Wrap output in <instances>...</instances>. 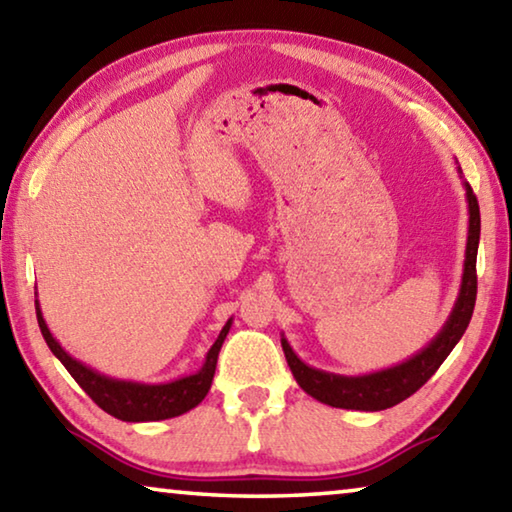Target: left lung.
<instances>
[{
	"mask_svg": "<svg viewBox=\"0 0 512 512\" xmlns=\"http://www.w3.org/2000/svg\"><path fill=\"white\" fill-rule=\"evenodd\" d=\"M458 174L463 177V170H460V167ZM463 188L469 211L463 279H460L456 304L451 308V313L440 333L435 335L422 351H417L415 356H410L404 363L392 365L388 370L360 376L315 370V367L306 365L304 360L292 351L286 335H281V347L290 365V372L306 395H311L313 399L333 408L372 410L374 413V410L392 408L397 406L399 401L408 399L413 392L420 390L422 385L431 379L442 363H445L451 349H454L458 345V340L463 338L476 304V251H479L481 238V213L472 186L463 181Z\"/></svg>",
	"mask_w": 512,
	"mask_h": 512,
	"instance_id": "obj_1",
	"label": "left lung"
}]
</instances>
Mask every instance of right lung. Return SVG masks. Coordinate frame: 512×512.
<instances>
[{
  "label": "right lung",
  "mask_w": 512,
  "mask_h": 512,
  "mask_svg": "<svg viewBox=\"0 0 512 512\" xmlns=\"http://www.w3.org/2000/svg\"><path fill=\"white\" fill-rule=\"evenodd\" d=\"M36 315H38V326L40 331H43L47 347L52 349V354L65 365V370L72 374V379L86 390V395L95 401L99 408L106 410L108 415H113L122 422L170 420V417H179L195 406H199L201 399L208 395V390H211L217 356H220L222 342L233 324V320H229L222 326V331L213 342V347L208 349L206 360L199 372L190 376H181V379H174L167 383H138V381H124V379H113V376L99 374L97 370H92V367L83 365L81 360L67 354V351L61 347V342H58L52 335V331L47 329V322L43 317V311H40L38 299H36Z\"/></svg>",
  "instance_id": "right-lung-1"
}]
</instances>
